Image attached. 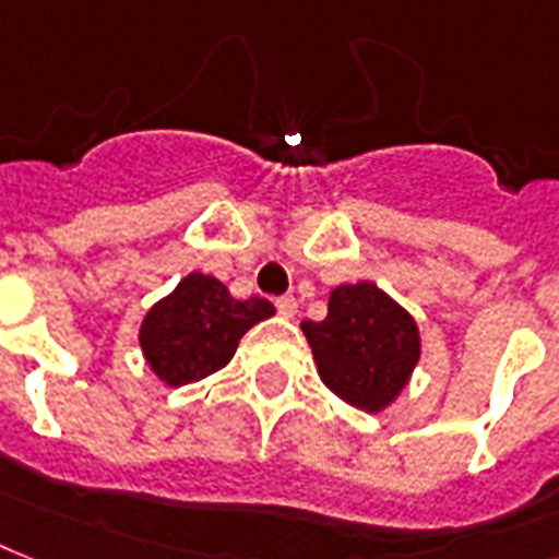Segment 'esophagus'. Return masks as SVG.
<instances>
[{
	"instance_id": "1",
	"label": "esophagus",
	"mask_w": 559,
	"mask_h": 559,
	"mask_svg": "<svg viewBox=\"0 0 559 559\" xmlns=\"http://www.w3.org/2000/svg\"><path fill=\"white\" fill-rule=\"evenodd\" d=\"M276 311H280L285 320H292L294 314H297V300H294L292 294H285V297H280V300H276Z\"/></svg>"
}]
</instances>
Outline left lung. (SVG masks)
Returning a JSON list of instances; mask_svg holds the SVG:
<instances>
[{"mask_svg": "<svg viewBox=\"0 0 559 559\" xmlns=\"http://www.w3.org/2000/svg\"><path fill=\"white\" fill-rule=\"evenodd\" d=\"M300 326L323 384L367 414L388 408L419 361L417 320L367 280L332 288L326 318Z\"/></svg>", "mask_w": 559, "mask_h": 559, "instance_id": "obj_1", "label": "left lung"}]
</instances>
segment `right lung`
Returning <instances> with one entry per match:
<instances>
[{
    "label": "right lung",
    "mask_w": 559,
    "mask_h": 559,
    "mask_svg": "<svg viewBox=\"0 0 559 559\" xmlns=\"http://www.w3.org/2000/svg\"><path fill=\"white\" fill-rule=\"evenodd\" d=\"M271 314L262 297L236 300L221 280L192 271L142 318L140 347L159 382L180 388L230 365L241 335Z\"/></svg>",
    "instance_id": "add662e5"
}]
</instances>
